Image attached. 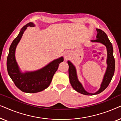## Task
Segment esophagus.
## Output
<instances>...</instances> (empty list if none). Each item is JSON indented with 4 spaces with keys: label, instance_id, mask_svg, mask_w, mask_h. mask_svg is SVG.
Masks as SVG:
<instances>
[{
    "label": "esophagus",
    "instance_id": "esophagus-1",
    "mask_svg": "<svg viewBox=\"0 0 121 121\" xmlns=\"http://www.w3.org/2000/svg\"><path fill=\"white\" fill-rule=\"evenodd\" d=\"M65 58H67V57H68V56H67V55H65Z\"/></svg>",
    "mask_w": 121,
    "mask_h": 121
}]
</instances>
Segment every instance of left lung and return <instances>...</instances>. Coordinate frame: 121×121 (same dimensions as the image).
<instances>
[{
	"label": "left lung",
	"instance_id": "8db88e82",
	"mask_svg": "<svg viewBox=\"0 0 121 121\" xmlns=\"http://www.w3.org/2000/svg\"><path fill=\"white\" fill-rule=\"evenodd\" d=\"M97 35L96 36V39L91 40L92 42L100 43L106 46L107 49V68L105 73L104 74L103 80L101 84L100 87L98 91L94 93H90L86 91L84 88L82 84L79 82L78 78L77 69L70 61L68 60V64L69 65V77L70 83L74 90L79 93L84 94L85 95H94L100 94L107 88L109 84L112 80V77L114 75L115 69V60L113 57V50L112 44L109 40L107 35L105 32L100 29H96Z\"/></svg>",
	"mask_w": 121,
	"mask_h": 121
}]
</instances>
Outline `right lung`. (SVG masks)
Returning <instances> with one entry per match:
<instances>
[{"instance_id":"obj_1","label":"right lung","mask_w":121,"mask_h":121,"mask_svg":"<svg viewBox=\"0 0 121 121\" xmlns=\"http://www.w3.org/2000/svg\"><path fill=\"white\" fill-rule=\"evenodd\" d=\"M29 26L35 27V25L33 22H29L21 29L9 48L6 65L9 75L17 88L25 92L36 93L49 86L59 63L63 62L64 58L61 57L56 59L37 70L21 72L16 60L15 51L24 32Z\"/></svg>"}]
</instances>
